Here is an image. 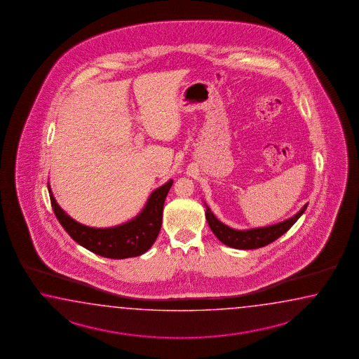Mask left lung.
Segmentation results:
<instances>
[{
  "label": "left lung",
  "instance_id": "obj_1",
  "mask_svg": "<svg viewBox=\"0 0 359 359\" xmlns=\"http://www.w3.org/2000/svg\"><path fill=\"white\" fill-rule=\"evenodd\" d=\"M204 205L206 208L205 217L208 224L221 243L227 245L229 248H233V249L252 250V249L263 248L266 245L273 243L278 237L283 236V233L286 231H289L291 226L298 221L300 215L304 213L308 203L299 210L298 213L285 221L278 222V223L271 224V226L248 229H231L229 226L222 223L214 215L213 212L210 210L209 206L206 205L205 203H204Z\"/></svg>",
  "mask_w": 359,
  "mask_h": 359
}]
</instances>
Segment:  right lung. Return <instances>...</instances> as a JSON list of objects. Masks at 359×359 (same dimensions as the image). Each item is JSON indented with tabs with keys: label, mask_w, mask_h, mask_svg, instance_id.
<instances>
[{
	"label": "right lung",
	"mask_w": 359,
	"mask_h": 359,
	"mask_svg": "<svg viewBox=\"0 0 359 359\" xmlns=\"http://www.w3.org/2000/svg\"><path fill=\"white\" fill-rule=\"evenodd\" d=\"M172 184L173 180H169L154 190L136 217L107 229L90 227L73 219L56 203L50 183L48 192L57 221L76 244L104 258L126 259L138 257L153 246L161 229L163 206Z\"/></svg>",
	"instance_id": "right-lung-1"
}]
</instances>
